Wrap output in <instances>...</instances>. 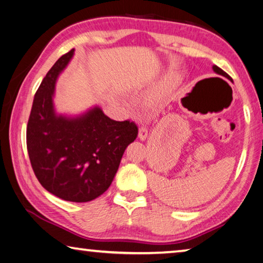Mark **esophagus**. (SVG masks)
<instances>
[{"label":"esophagus","instance_id":"34e87169","mask_svg":"<svg viewBox=\"0 0 263 263\" xmlns=\"http://www.w3.org/2000/svg\"><path fill=\"white\" fill-rule=\"evenodd\" d=\"M147 136H148L147 128H146L145 125H141L139 127V132H138V138H139L141 141H144V140H146V138H147Z\"/></svg>","mask_w":263,"mask_h":263}]
</instances>
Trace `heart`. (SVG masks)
<instances>
[{
    "instance_id": "heart-1",
    "label": "heart",
    "mask_w": 263,
    "mask_h": 263,
    "mask_svg": "<svg viewBox=\"0 0 263 263\" xmlns=\"http://www.w3.org/2000/svg\"><path fill=\"white\" fill-rule=\"evenodd\" d=\"M154 97H155V96H154Z\"/></svg>"
}]
</instances>
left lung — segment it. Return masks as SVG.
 Instances as JSON below:
<instances>
[{"mask_svg":"<svg viewBox=\"0 0 263 263\" xmlns=\"http://www.w3.org/2000/svg\"><path fill=\"white\" fill-rule=\"evenodd\" d=\"M212 69H213V72H216V73H220V74H225V72L222 69H220L219 67H217V66H212Z\"/></svg>","mask_w":263,"mask_h":263,"instance_id":"8db88e82","label":"left lung"}]
</instances>
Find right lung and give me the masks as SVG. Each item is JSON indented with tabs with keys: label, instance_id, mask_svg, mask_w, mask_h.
Masks as SVG:
<instances>
[{
	"label": "right lung",
	"instance_id": "obj_1",
	"mask_svg": "<svg viewBox=\"0 0 263 263\" xmlns=\"http://www.w3.org/2000/svg\"><path fill=\"white\" fill-rule=\"evenodd\" d=\"M73 55L74 48L59 58L35 92L26 146L44 188L65 201L83 203L108 190L138 127L133 122L114 121L97 105L79 116L57 112V80Z\"/></svg>",
	"mask_w": 263,
	"mask_h": 263
}]
</instances>
